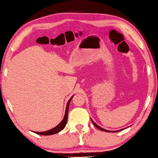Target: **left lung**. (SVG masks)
Wrapping results in <instances>:
<instances>
[{"mask_svg": "<svg viewBox=\"0 0 158 158\" xmlns=\"http://www.w3.org/2000/svg\"><path fill=\"white\" fill-rule=\"evenodd\" d=\"M92 120V119H91ZM92 122H93V124L94 125V127H96L97 128H99V130H101V131H105V132H117V131H121V130H123V129H121V130H119V131H108V130H106V129H104V128H102V127H99V126H98V125H97V123H95L94 122V121L92 120Z\"/></svg>", "mask_w": 158, "mask_h": 158, "instance_id": "8db88e82", "label": "left lung"}]
</instances>
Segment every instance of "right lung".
<instances>
[{
    "label": "right lung",
    "instance_id": "1",
    "mask_svg": "<svg viewBox=\"0 0 158 158\" xmlns=\"http://www.w3.org/2000/svg\"><path fill=\"white\" fill-rule=\"evenodd\" d=\"M73 98V95L69 101H68L67 104H66V108H65V115L64 117L63 118V120L60 121V123H59L56 127L52 128V129L46 131H43V132H37V131H33L35 133L39 135H53L55 134V133H57L60 132V131H62L64 129V127H65L67 123V121H68V114H69V104L70 102H71L72 98Z\"/></svg>",
    "mask_w": 158,
    "mask_h": 158
}]
</instances>
